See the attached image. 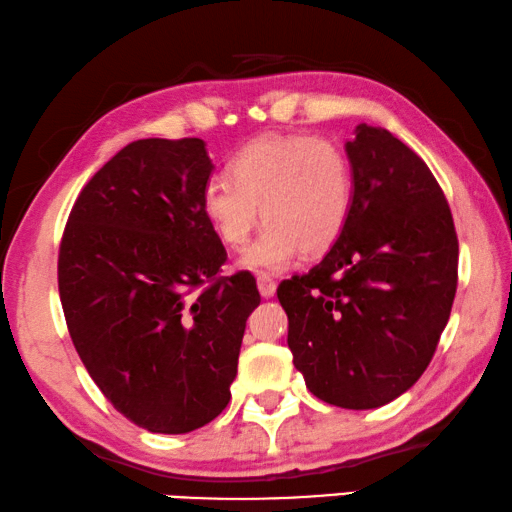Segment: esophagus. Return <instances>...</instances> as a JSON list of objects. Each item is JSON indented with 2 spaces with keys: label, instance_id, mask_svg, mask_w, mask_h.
Masks as SVG:
<instances>
[{
  "label": "esophagus",
  "instance_id": "34e87169",
  "mask_svg": "<svg viewBox=\"0 0 512 512\" xmlns=\"http://www.w3.org/2000/svg\"><path fill=\"white\" fill-rule=\"evenodd\" d=\"M256 283H258V292H261L263 299L274 297V292H276V281L274 279H270V276H258Z\"/></svg>",
  "mask_w": 512,
  "mask_h": 512
}]
</instances>
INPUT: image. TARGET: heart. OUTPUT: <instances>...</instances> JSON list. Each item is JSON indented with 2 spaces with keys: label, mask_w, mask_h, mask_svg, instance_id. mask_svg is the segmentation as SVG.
<instances>
[{
  "label": "heart",
  "mask_w": 512,
  "mask_h": 512,
  "mask_svg": "<svg viewBox=\"0 0 512 512\" xmlns=\"http://www.w3.org/2000/svg\"><path fill=\"white\" fill-rule=\"evenodd\" d=\"M229 173L231 179L211 177L204 184L202 215L224 247L240 249L263 213L267 227L242 254V270L281 274L301 249L324 254L351 218V161L328 139H256L229 161Z\"/></svg>",
  "instance_id": "b5f03b06"
}]
</instances>
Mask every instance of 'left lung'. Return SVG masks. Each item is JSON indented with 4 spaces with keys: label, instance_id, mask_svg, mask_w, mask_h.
Returning a JSON list of instances; mask_svg holds the SVG:
<instances>
[{
    "label": "left lung",
    "instance_id": "left-lung-1",
    "mask_svg": "<svg viewBox=\"0 0 512 512\" xmlns=\"http://www.w3.org/2000/svg\"><path fill=\"white\" fill-rule=\"evenodd\" d=\"M346 155L355 193L342 236L276 294L310 393L375 409L432 362L456 294L459 240L432 170L389 130L360 123Z\"/></svg>",
    "mask_w": 512,
    "mask_h": 512
}]
</instances>
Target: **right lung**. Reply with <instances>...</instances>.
<instances>
[{"instance_id":"obj_1","label":"right lung","mask_w":512,"mask_h":512,"mask_svg":"<svg viewBox=\"0 0 512 512\" xmlns=\"http://www.w3.org/2000/svg\"><path fill=\"white\" fill-rule=\"evenodd\" d=\"M213 164L202 139H139L80 191L62 233L58 290L76 351L116 411L148 432L186 434L231 398L249 272L202 215Z\"/></svg>"}]
</instances>
